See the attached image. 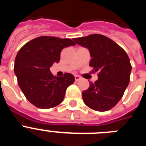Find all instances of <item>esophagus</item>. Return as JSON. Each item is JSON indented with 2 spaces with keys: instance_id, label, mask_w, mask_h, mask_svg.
<instances>
[{
  "instance_id": "obj_1",
  "label": "esophagus",
  "mask_w": 146,
  "mask_h": 146,
  "mask_svg": "<svg viewBox=\"0 0 146 146\" xmlns=\"http://www.w3.org/2000/svg\"><path fill=\"white\" fill-rule=\"evenodd\" d=\"M74 77H75V81H78L81 79V77L78 75H75L74 76Z\"/></svg>"
}]
</instances>
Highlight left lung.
Segmentation results:
<instances>
[{
	"label": "left lung",
	"mask_w": 146,
	"mask_h": 146,
	"mask_svg": "<svg viewBox=\"0 0 146 146\" xmlns=\"http://www.w3.org/2000/svg\"><path fill=\"white\" fill-rule=\"evenodd\" d=\"M89 50V66L99 72L98 80L90 82L82 92L83 102L88 108L104 112L112 109L121 100L130 80L131 66L128 55L113 40L101 34L73 39Z\"/></svg>",
	"instance_id": "left-lung-1"
}]
</instances>
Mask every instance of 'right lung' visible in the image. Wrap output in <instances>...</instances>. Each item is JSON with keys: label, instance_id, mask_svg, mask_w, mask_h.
Here are the masks:
<instances>
[{"label": "right lung", "instance_id": "obj_1", "mask_svg": "<svg viewBox=\"0 0 146 146\" xmlns=\"http://www.w3.org/2000/svg\"><path fill=\"white\" fill-rule=\"evenodd\" d=\"M75 45L70 38L39 36L27 42L17 54L15 73L18 85L26 99L42 109L56 107L63 102L68 86L74 77L66 73L56 77L50 67L58 63L64 48Z\"/></svg>", "mask_w": 146, "mask_h": 146}]
</instances>
